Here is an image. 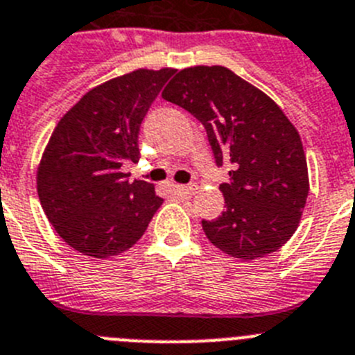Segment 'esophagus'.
<instances>
[{"mask_svg": "<svg viewBox=\"0 0 355 355\" xmlns=\"http://www.w3.org/2000/svg\"><path fill=\"white\" fill-rule=\"evenodd\" d=\"M196 185L194 184H187V185H175V191L180 194H194L196 193Z\"/></svg>", "mask_w": 355, "mask_h": 355, "instance_id": "34e87169", "label": "esophagus"}]
</instances>
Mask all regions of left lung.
Returning a JSON list of instances; mask_svg holds the SVG:
<instances>
[{"mask_svg": "<svg viewBox=\"0 0 355 355\" xmlns=\"http://www.w3.org/2000/svg\"><path fill=\"white\" fill-rule=\"evenodd\" d=\"M162 98L205 127L217 166L225 212L201 221L223 253L257 260L285 244L301 221L309 191L301 136L276 102L226 67H191L166 86Z\"/></svg>", "mask_w": 355, "mask_h": 355, "instance_id": "obj_1", "label": "left lung"}]
</instances>
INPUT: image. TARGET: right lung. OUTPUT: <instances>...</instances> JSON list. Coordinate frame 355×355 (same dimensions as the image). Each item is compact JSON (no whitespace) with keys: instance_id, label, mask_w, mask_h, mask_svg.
Masks as SVG:
<instances>
[{"instance_id":"add662e5","label":"right lung","mask_w":355,"mask_h":355,"mask_svg":"<svg viewBox=\"0 0 355 355\" xmlns=\"http://www.w3.org/2000/svg\"><path fill=\"white\" fill-rule=\"evenodd\" d=\"M173 74L139 69L111 79L83 95L54 127L37 191L51 225L79 253H123L162 205L154 184L130 182L122 166L139 161V127Z\"/></svg>"}]
</instances>
